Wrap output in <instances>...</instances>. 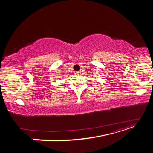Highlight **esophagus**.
Here are the masks:
<instances>
[{
    "label": "esophagus",
    "instance_id": "obj_1",
    "mask_svg": "<svg viewBox=\"0 0 153 153\" xmlns=\"http://www.w3.org/2000/svg\"><path fill=\"white\" fill-rule=\"evenodd\" d=\"M80 71H75V75H79V74H80Z\"/></svg>",
    "mask_w": 153,
    "mask_h": 153
}]
</instances>
